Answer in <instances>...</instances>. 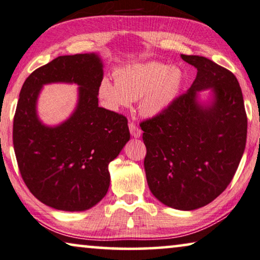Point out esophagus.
<instances>
[{"label": "esophagus", "instance_id": "obj_1", "mask_svg": "<svg viewBox=\"0 0 260 260\" xmlns=\"http://www.w3.org/2000/svg\"><path fill=\"white\" fill-rule=\"evenodd\" d=\"M129 130H130V134L136 138L142 135V130L139 129V127L136 125V123H134V122L129 123Z\"/></svg>", "mask_w": 260, "mask_h": 260}]
</instances>
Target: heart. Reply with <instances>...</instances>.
I'll return each instance as SVG.
<instances>
[{
	"mask_svg": "<svg viewBox=\"0 0 260 260\" xmlns=\"http://www.w3.org/2000/svg\"><path fill=\"white\" fill-rule=\"evenodd\" d=\"M115 83L104 77L97 93L112 110L129 107L139 100L143 115L158 116L168 109L179 92L183 82L182 71L157 62L130 64L114 73Z\"/></svg>",
	"mask_w": 260,
	"mask_h": 260,
	"instance_id": "b5f03b06",
	"label": "heart"
}]
</instances>
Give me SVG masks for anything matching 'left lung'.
I'll return each mask as SVG.
<instances>
[{
    "mask_svg": "<svg viewBox=\"0 0 260 260\" xmlns=\"http://www.w3.org/2000/svg\"><path fill=\"white\" fill-rule=\"evenodd\" d=\"M182 58L197 69L192 85L167 110L139 125L150 191L170 208L194 210L231 183L245 150L247 116L242 89L230 70L203 56ZM210 87L213 104L199 106L197 91Z\"/></svg>",
    "mask_w": 260,
    "mask_h": 260,
    "instance_id": "1",
    "label": "left lung"
}]
</instances>
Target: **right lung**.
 I'll list each match as a JSON object with an SVG mask.
<instances>
[{
	"label": "right lung",
	"instance_id": "add662e5",
	"mask_svg": "<svg viewBox=\"0 0 260 260\" xmlns=\"http://www.w3.org/2000/svg\"><path fill=\"white\" fill-rule=\"evenodd\" d=\"M103 78L95 54L59 56L32 71L22 86L14 116L13 143L18 170L35 197L50 208L84 211L108 192V167L130 139L124 115L99 107ZM69 81L80 85L73 116L61 126L44 127L36 116L43 84Z\"/></svg>",
	"mask_w": 260,
	"mask_h": 260
}]
</instances>
